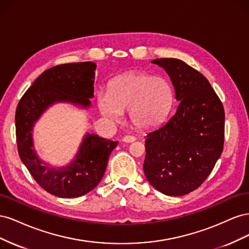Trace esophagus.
Segmentation results:
<instances>
[{
  "label": "esophagus",
  "instance_id": "esophagus-1",
  "mask_svg": "<svg viewBox=\"0 0 249 249\" xmlns=\"http://www.w3.org/2000/svg\"><path fill=\"white\" fill-rule=\"evenodd\" d=\"M135 140H136V138H135L134 136H130V135H126V136H124L123 138V141L125 143H131V142H134Z\"/></svg>",
  "mask_w": 249,
  "mask_h": 249
}]
</instances>
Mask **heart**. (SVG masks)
I'll return each mask as SVG.
<instances>
[{
  "instance_id": "heart-1",
  "label": "heart",
  "mask_w": 249,
  "mask_h": 249,
  "mask_svg": "<svg viewBox=\"0 0 249 249\" xmlns=\"http://www.w3.org/2000/svg\"><path fill=\"white\" fill-rule=\"evenodd\" d=\"M173 92L169 83L145 72H127L113 79L108 93L99 95L103 114L118 118L129 110L132 124L148 130L160 124L169 113Z\"/></svg>"
}]
</instances>
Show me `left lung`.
<instances>
[{
	"mask_svg": "<svg viewBox=\"0 0 249 249\" xmlns=\"http://www.w3.org/2000/svg\"><path fill=\"white\" fill-rule=\"evenodd\" d=\"M152 63L167 72L179 104L166 123L147 133L143 170L155 189L180 196L205 182L220 158L224 110L206 77L182 60Z\"/></svg>",
	"mask_w": 249,
	"mask_h": 249,
	"instance_id": "left-lung-1",
	"label": "left lung"
}]
</instances>
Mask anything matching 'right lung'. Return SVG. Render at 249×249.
Masks as SVG:
<instances>
[{"mask_svg":"<svg viewBox=\"0 0 249 249\" xmlns=\"http://www.w3.org/2000/svg\"><path fill=\"white\" fill-rule=\"evenodd\" d=\"M96 64H61L43 71L20 99L16 113L17 142L21 162L40 187L62 198H74L93 190L102 180L112 150L118 141L86 133L73 159L62 167L42 161L34 148L33 131L53 105L67 103L81 109L91 107Z\"/></svg>","mask_w":249,"mask_h":249,"instance_id":"add662e5","label":"right lung"}]
</instances>
